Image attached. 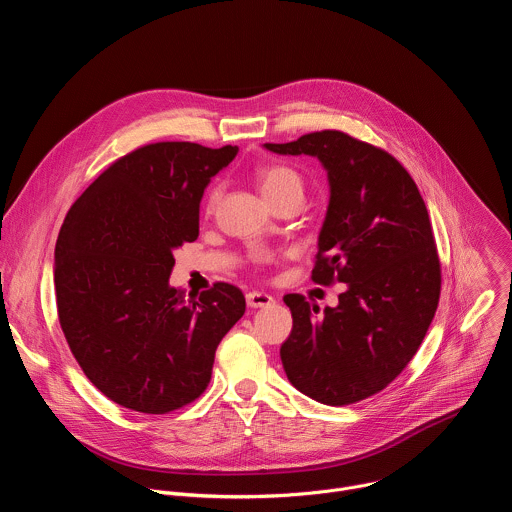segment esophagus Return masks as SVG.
I'll return each instance as SVG.
<instances>
[{
  "label": "esophagus",
  "instance_id": "1",
  "mask_svg": "<svg viewBox=\"0 0 512 512\" xmlns=\"http://www.w3.org/2000/svg\"><path fill=\"white\" fill-rule=\"evenodd\" d=\"M269 304H273V298L269 294H263V291H249L247 294L249 308H265Z\"/></svg>",
  "mask_w": 512,
  "mask_h": 512
}]
</instances>
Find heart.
Listing matches in <instances>:
<instances>
[{
  "instance_id": "b5f03b06",
  "label": "heart",
  "mask_w": 512,
  "mask_h": 512,
  "mask_svg": "<svg viewBox=\"0 0 512 512\" xmlns=\"http://www.w3.org/2000/svg\"><path fill=\"white\" fill-rule=\"evenodd\" d=\"M257 186L261 190V194L267 198V202H275L279 198L285 196H300L304 198V190H306V182L302 178V174L291 168L287 164H269L257 170L255 174ZM218 190L216 186L208 190L206 194V212H212L216 200H218Z\"/></svg>"
}]
</instances>
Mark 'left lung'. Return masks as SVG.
Instances as JSON below:
<instances>
[{
    "mask_svg": "<svg viewBox=\"0 0 512 512\" xmlns=\"http://www.w3.org/2000/svg\"><path fill=\"white\" fill-rule=\"evenodd\" d=\"M275 154L316 156L330 204L312 281L346 283L336 308L287 294L294 328L281 344L289 383L332 407L391 385L415 356L440 304L442 263L425 202L389 152L338 129L265 143Z\"/></svg>",
    "mask_w": 512,
    "mask_h": 512,
    "instance_id": "8db88e82",
    "label": "left lung"
}]
</instances>
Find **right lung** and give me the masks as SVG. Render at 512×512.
Returning <instances> with one entry per match:
<instances>
[{
  "label": "right lung",
  "instance_id": "1",
  "mask_svg": "<svg viewBox=\"0 0 512 512\" xmlns=\"http://www.w3.org/2000/svg\"><path fill=\"white\" fill-rule=\"evenodd\" d=\"M158 141L115 160L66 212L56 241V310L87 379L121 407L164 415L208 387L214 352L245 314L243 291L168 285L174 249L198 239L210 178L237 156Z\"/></svg>",
  "mask_w": 512,
  "mask_h": 512
}]
</instances>
